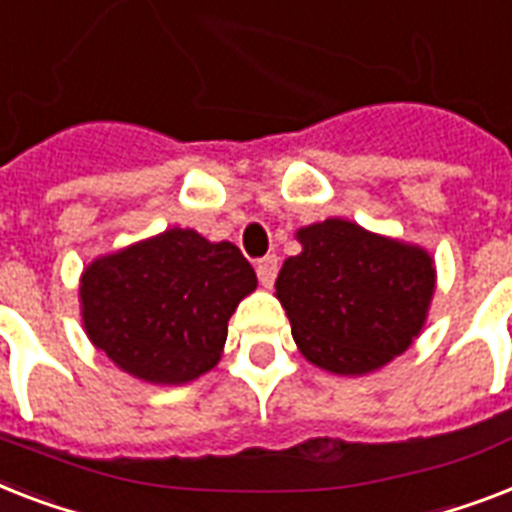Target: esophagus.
Returning a JSON list of instances; mask_svg holds the SVG:
<instances>
[{"mask_svg": "<svg viewBox=\"0 0 512 512\" xmlns=\"http://www.w3.org/2000/svg\"><path fill=\"white\" fill-rule=\"evenodd\" d=\"M277 269H280V264H277L275 253H269V256L256 261V275H259L261 285H272L277 277Z\"/></svg>", "mask_w": 512, "mask_h": 512, "instance_id": "34e87169", "label": "esophagus"}]
</instances>
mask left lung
Instances as JSON below:
<instances>
[{
	"mask_svg": "<svg viewBox=\"0 0 512 512\" xmlns=\"http://www.w3.org/2000/svg\"><path fill=\"white\" fill-rule=\"evenodd\" d=\"M298 240L304 251L282 264L275 290L301 354L338 375L399 357L431 304V256L343 219L312 224Z\"/></svg>",
	"mask_w": 512,
	"mask_h": 512,
	"instance_id": "obj_1",
	"label": "left lung"
}]
</instances>
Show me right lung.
Instances as JSON below:
<instances>
[{"instance_id":"1","label":"right lung","mask_w":512,"mask_h":512,"mask_svg":"<svg viewBox=\"0 0 512 512\" xmlns=\"http://www.w3.org/2000/svg\"><path fill=\"white\" fill-rule=\"evenodd\" d=\"M253 288L256 272L237 245L166 230L87 267L81 314L121 370L177 386L219 362L227 322Z\"/></svg>"}]
</instances>
